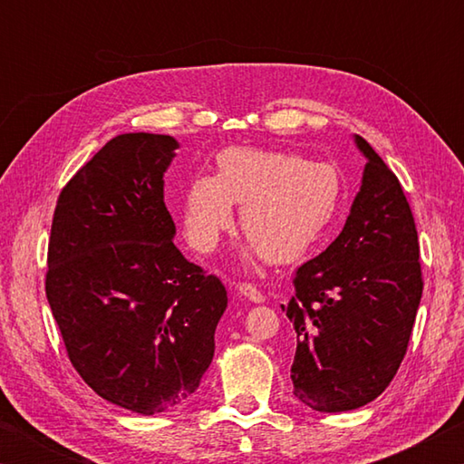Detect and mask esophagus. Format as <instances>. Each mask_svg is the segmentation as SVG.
<instances>
[{"label": "esophagus", "instance_id": "1", "mask_svg": "<svg viewBox=\"0 0 464 464\" xmlns=\"http://www.w3.org/2000/svg\"><path fill=\"white\" fill-rule=\"evenodd\" d=\"M239 293L246 298H249L251 303H264L262 290L256 285H249V282H243V285H239Z\"/></svg>", "mask_w": 464, "mask_h": 464}]
</instances>
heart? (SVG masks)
Returning a JSON list of instances; mask_svg holds the SVG:
<instances>
[{"label": "heart", "instance_id": "b5f03b06", "mask_svg": "<svg viewBox=\"0 0 464 464\" xmlns=\"http://www.w3.org/2000/svg\"><path fill=\"white\" fill-rule=\"evenodd\" d=\"M215 166V176H196L184 194L186 237L204 254L231 229L233 204H241L251 249L274 264L296 262L324 239L343 198L342 171L298 153L229 147Z\"/></svg>", "mask_w": 464, "mask_h": 464}]
</instances>
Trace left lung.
Segmentation results:
<instances>
[{
	"mask_svg": "<svg viewBox=\"0 0 464 464\" xmlns=\"http://www.w3.org/2000/svg\"><path fill=\"white\" fill-rule=\"evenodd\" d=\"M362 186L342 233L296 270L286 317L296 332L290 379L315 411H350L389 387L423 290L418 229L397 176L362 137Z\"/></svg>",
	"mask_w": 464,
	"mask_h": 464,
	"instance_id": "8db88e82",
	"label": "left lung"
}]
</instances>
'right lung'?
Segmentation results:
<instances>
[{"instance_id":"obj_1","label":"right lung","mask_w":464,"mask_h":464,"mask_svg":"<svg viewBox=\"0 0 464 464\" xmlns=\"http://www.w3.org/2000/svg\"><path fill=\"white\" fill-rule=\"evenodd\" d=\"M176 139L119 135L77 169L53 215L44 290L67 356L106 401L153 415L213 362L227 290L174 246L163 171Z\"/></svg>"}]
</instances>
